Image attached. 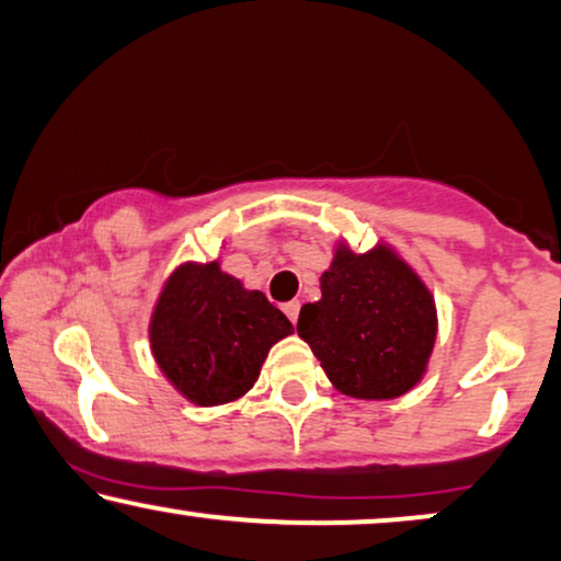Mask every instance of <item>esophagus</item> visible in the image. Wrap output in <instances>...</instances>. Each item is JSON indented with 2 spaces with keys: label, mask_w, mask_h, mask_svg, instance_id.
I'll return each mask as SVG.
<instances>
[{
  "label": "esophagus",
  "mask_w": 561,
  "mask_h": 561,
  "mask_svg": "<svg viewBox=\"0 0 561 561\" xmlns=\"http://www.w3.org/2000/svg\"><path fill=\"white\" fill-rule=\"evenodd\" d=\"M287 312V318L293 320V323H297V316H300V302L293 300V302H285V308H282Z\"/></svg>",
  "instance_id": "esophagus-1"
}]
</instances>
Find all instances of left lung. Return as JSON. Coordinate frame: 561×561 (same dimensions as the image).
Here are the masks:
<instances>
[{"mask_svg": "<svg viewBox=\"0 0 561 561\" xmlns=\"http://www.w3.org/2000/svg\"><path fill=\"white\" fill-rule=\"evenodd\" d=\"M297 333L341 394L394 400L428 371L438 310L428 285L392 243L358 253L341 238L320 274V300L302 305Z\"/></svg>", "mask_w": 561, "mask_h": 561, "instance_id": "left-lung-1", "label": "left lung"}]
</instances>
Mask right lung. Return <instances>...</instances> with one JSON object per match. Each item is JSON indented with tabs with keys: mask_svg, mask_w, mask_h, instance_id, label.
<instances>
[{
	"mask_svg": "<svg viewBox=\"0 0 561 561\" xmlns=\"http://www.w3.org/2000/svg\"><path fill=\"white\" fill-rule=\"evenodd\" d=\"M293 333L285 312L222 272L220 259L182 261L163 282L148 323L156 367L199 408L241 400L268 348Z\"/></svg>",
	"mask_w": 561,
	"mask_h": 561,
	"instance_id": "1",
	"label": "right lung"
}]
</instances>
